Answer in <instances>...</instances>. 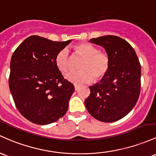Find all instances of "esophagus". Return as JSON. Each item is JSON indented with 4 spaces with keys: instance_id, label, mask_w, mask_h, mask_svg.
<instances>
[{
    "instance_id": "1",
    "label": "esophagus",
    "mask_w": 156,
    "mask_h": 156,
    "mask_svg": "<svg viewBox=\"0 0 156 156\" xmlns=\"http://www.w3.org/2000/svg\"><path fill=\"white\" fill-rule=\"evenodd\" d=\"M74 88H75V90H78L79 88H80V86H79V85H74Z\"/></svg>"
}]
</instances>
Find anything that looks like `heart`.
Segmentation results:
<instances>
[{"mask_svg": "<svg viewBox=\"0 0 156 156\" xmlns=\"http://www.w3.org/2000/svg\"><path fill=\"white\" fill-rule=\"evenodd\" d=\"M74 51L83 58L80 65V71L67 73L66 78L71 83L81 85L90 82L94 79L99 81L105 76L111 66L109 55L105 51H100L97 47L90 43H80L74 47ZM57 67L62 73L69 71L71 58L68 50L62 49L55 57Z\"/></svg>", "mask_w": 156, "mask_h": 156, "instance_id": "b5f03b06", "label": "heart"}]
</instances>
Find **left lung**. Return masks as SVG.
Here are the masks:
<instances>
[{
    "label": "left lung",
    "instance_id": "obj_1",
    "mask_svg": "<svg viewBox=\"0 0 156 156\" xmlns=\"http://www.w3.org/2000/svg\"><path fill=\"white\" fill-rule=\"evenodd\" d=\"M90 42L103 46L111 59V66L99 83L89 87L86 109L96 119L113 122L132 111L141 91V64L136 51L118 36L93 38Z\"/></svg>",
    "mask_w": 156,
    "mask_h": 156
}]
</instances>
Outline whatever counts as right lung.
Segmentation results:
<instances>
[{
  "mask_svg": "<svg viewBox=\"0 0 156 156\" xmlns=\"http://www.w3.org/2000/svg\"><path fill=\"white\" fill-rule=\"evenodd\" d=\"M71 42L29 37L12 55L9 85L19 112L32 123L48 125L66 113L74 86L55 63L57 53Z\"/></svg>",
  "mask_w": 156,
  "mask_h": 156,
  "instance_id": "right-lung-1",
  "label": "right lung"
}]
</instances>
